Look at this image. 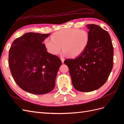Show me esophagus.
I'll list each match as a JSON object with an SVG mask.
<instances>
[{"instance_id": "1", "label": "esophagus", "mask_w": 124, "mask_h": 124, "mask_svg": "<svg viewBox=\"0 0 124 124\" xmlns=\"http://www.w3.org/2000/svg\"><path fill=\"white\" fill-rule=\"evenodd\" d=\"M61 59L62 63H63V62H64V61H65V59H63L62 58H61Z\"/></svg>"}]
</instances>
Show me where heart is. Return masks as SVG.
I'll return each instance as SVG.
<instances>
[{
    "instance_id": "b5f03b06",
    "label": "heart",
    "mask_w": 124,
    "mask_h": 124,
    "mask_svg": "<svg viewBox=\"0 0 124 124\" xmlns=\"http://www.w3.org/2000/svg\"><path fill=\"white\" fill-rule=\"evenodd\" d=\"M52 39L47 38L44 42L48 52L56 55L62 47V55H70L71 57L76 58L81 55L86 49L90 37L85 30L66 28L55 32Z\"/></svg>"
}]
</instances>
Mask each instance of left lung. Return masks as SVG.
<instances>
[{
    "label": "left lung",
    "mask_w": 124,
    "mask_h": 124,
    "mask_svg": "<svg viewBox=\"0 0 124 124\" xmlns=\"http://www.w3.org/2000/svg\"><path fill=\"white\" fill-rule=\"evenodd\" d=\"M86 26L90 37L86 49L78 57L64 61L69 68L73 87L82 92L101 87L113 66V47L109 33L98 25Z\"/></svg>",
    "instance_id": "8db88e82"
}]
</instances>
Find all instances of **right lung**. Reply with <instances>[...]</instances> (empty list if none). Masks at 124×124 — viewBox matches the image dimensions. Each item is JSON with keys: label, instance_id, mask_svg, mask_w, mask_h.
<instances>
[{"label": "right lung", "instance_id": "right-lung-1", "mask_svg": "<svg viewBox=\"0 0 124 124\" xmlns=\"http://www.w3.org/2000/svg\"><path fill=\"white\" fill-rule=\"evenodd\" d=\"M50 34L26 33L15 40L9 52V65L19 87L32 94L51 92L62 64L58 56L48 53L44 39Z\"/></svg>", "mask_w": 124, "mask_h": 124}]
</instances>
